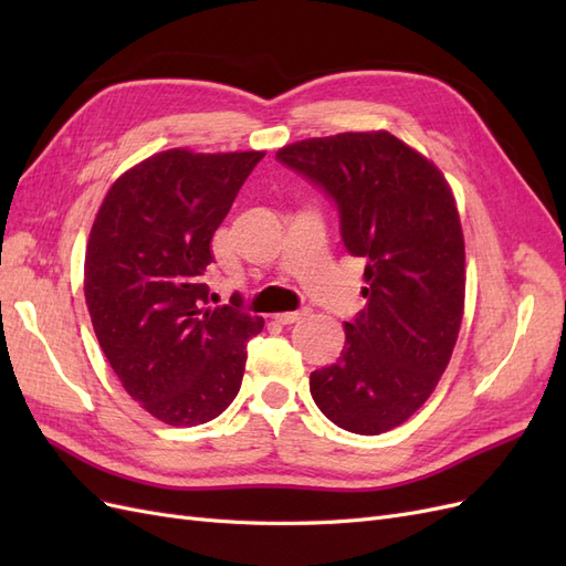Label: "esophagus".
Instances as JSON below:
<instances>
[{
  "label": "esophagus",
  "mask_w": 566,
  "mask_h": 566,
  "mask_svg": "<svg viewBox=\"0 0 566 566\" xmlns=\"http://www.w3.org/2000/svg\"><path fill=\"white\" fill-rule=\"evenodd\" d=\"M306 314H310V312H306V310H300V312H283V314H276V316H273V318H276L279 323H283V325H290V323H297L300 318H304Z\"/></svg>",
  "instance_id": "esophagus-1"
}]
</instances>
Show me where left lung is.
<instances>
[{
    "label": "left lung",
    "mask_w": 566,
    "mask_h": 566,
    "mask_svg": "<svg viewBox=\"0 0 566 566\" xmlns=\"http://www.w3.org/2000/svg\"><path fill=\"white\" fill-rule=\"evenodd\" d=\"M276 160L335 202L342 243L366 260V306L345 323L337 364L312 373V397L342 430L382 434L430 399L455 347L465 243L453 193L389 132L297 142Z\"/></svg>",
    "instance_id": "obj_1"
}]
</instances>
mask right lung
Returning <instances> with one entry per match:
<instances>
[{
  "label": "right lung",
  "mask_w": 566,
  "mask_h": 566,
  "mask_svg": "<svg viewBox=\"0 0 566 566\" xmlns=\"http://www.w3.org/2000/svg\"><path fill=\"white\" fill-rule=\"evenodd\" d=\"M262 150L172 148L127 169L101 202L84 256L98 345L134 401L172 427L224 413L264 318L241 297L205 310L210 243Z\"/></svg>",
  "instance_id": "right-lung-1"
}]
</instances>
